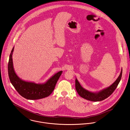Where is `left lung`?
<instances>
[{
    "mask_svg": "<svg viewBox=\"0 0 130 130\" xmlns=\"http://www.w3.org/2000/svg\"><path fill=\"white\" fill-rule=\"evenodd\" d=\"M122 69L120 74L116 80L109 86L98 92H91L84 88L80 84L77 78L75 79V88L78 94L82 98L92 102H100L109 96L117 87L122 78Z\"/></svg>",
    "mask_w": 130,
    "mask_h": 130,
    "instance_id": "8db88e82",
    "label": "left lung"
}]
</instances>
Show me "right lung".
Here are the masks:
<instances>
[{"label": "right lung", "mask_w": 130, "mask_h": 130, "mask_svg": "<svg viewBox=\"0 0 130 130\" xmlns=\"http://www.w3.org/2000/svg\"><path fill=\"white\" fill-rule=\"evenodd\" d=\"M14 48V47H13L9 56L8 72L10 82L14 88L21 96L27 100H36L49 96L54 90L62 71L54 74L45 83H36L24 80L17 75L13 68L12 54Z\"/></svg>", "instance_id": "right-lung-1"}]
</instances>
